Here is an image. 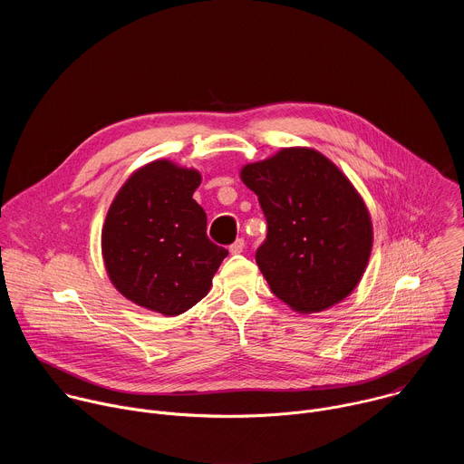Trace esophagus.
I'll return each instance as SVG.
<instances>
[{"label":"esophagus","mask_w":464,"mask_h":464,"mask_svg":"<svg viewBox=\"0 0 464 464\" xmlns=\"http://www.w3.org/2000/svg\"><path fill=\"white\" fill-rule=\"evenodd\" d=\"M244 238H237L231 246H229V251H231V255H238V253H242L244 251Z\"/></svg>","instance_id":"esophagus-1"}]
</instances>
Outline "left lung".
<instances>
[{
  "label": "left lung",
  "instance_id": "obj_1",
  "mask_svg": "<svg viewBox=\"0 0 464 464\" xmlns=\"http://www.w3.org/2000/svg\"><path fill=\"white\" fill-rule=\"evenodd\" d=\"M268 222L255 253L272 292L299 314L343 301L360 283L372 224L347 176L314 149L292 147L242 167Z\"/></svg>",
  "mask_w": 464,
  "mask_h": 464
}]
</instances>
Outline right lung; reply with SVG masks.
Instances as JSON below:
<instances>
[{
	"mask_svg": "<svg viewBox=\"0 0 464 464\" xmlns=\"http://www.w3.org/2000/svg\"><path fill=\"white\" fill-rule=\"evenodd\" d=\"M202 176L152 161L119 188L102 227V258L131 303L178 315L204 299L227 249L208 237V215L192 198Z\"/></svg>",
	"mask_w": 464,
	"mask_h": 464,
	"instance_id": "add662e5",
	"label": "right lung"
}]
</instances>
